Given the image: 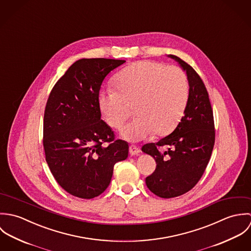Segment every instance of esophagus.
<instances>
[{
    "instance_id": "esophagus-1",
    "label": "esophagus",
    "mask_w": 251,
    "mask_h": 251,
    "mask_svg": "<svg viewBox=\"0 0 251 251\" xmlns=\"http://www.w3.org/2000/svg\"><path fill=\"white\" fill-rule=\"evenodd\" d=\"M140 151H141L140 149H139L138 147L134 146V145H131V146L129 147V152H130L131 155H137V154L140 153Z\"/></svg>"
}]
</instances>
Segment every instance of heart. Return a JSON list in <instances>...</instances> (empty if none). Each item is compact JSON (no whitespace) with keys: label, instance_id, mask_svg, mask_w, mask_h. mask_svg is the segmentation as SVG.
<instances>
[{"label":"heart","instance_id":"heart-1","mask_svg":"<svg viewBox=\"0 0 251 251\" xmlns=\"http://www.w3.org/2000/svg\"><path fill=\"white\" fill-rule=\"evenodd\" d=\"M117 90H106L99 96V108L108 126L121 129L134 106L136 118L122 132L131 142L169 133L179 123L188 98V83L178 67L141 61L114 77Z\"/></svg>","mask_w":251,"mask_h":251}]
</instances>
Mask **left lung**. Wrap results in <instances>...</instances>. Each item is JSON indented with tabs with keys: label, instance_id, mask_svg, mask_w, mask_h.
<instances>
[{
	"label": "left lung",
	"instance_id": "obj_1",
	"mask_svg": "<svg viewBox=\"0 0 251 251\" xmlns=\"http://www.w3.org/2000/svg\"><path fill=\"white\" fill-rule=\"evenodd\" d=\"M186 73L188 99L183 117L175 130L156 143L144 145L142 151L156 161L154 172L146 178L148 188L161 198H173L189 191L201 179L215 145V124L207 89L189 65L168 55ZM166 145L163 153L160 148Z\"/></svg>",
	"mask_w": 251,
	"mask_h": 251
}]
</instances>
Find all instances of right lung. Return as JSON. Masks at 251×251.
Returning a JSON list of instances; mask_svg holds the SVG:
<instances>
[{
    "label": "right lung",
    "instance_id": "right-lung-1",
    "mask_svg": "<svg viewBox=\"0 0 251 251\" xmlns=\"http://www.w3.org/2000/svg\"><path fill=\"white\" fill-rule=\"evenodd\" d=\"M124 63L78 60L49 95L43 119L45 159L57 182L78 198L100 195L111 181L114 165L128 155V144L115 140L99 108L102 81Z\"/></svg>",
    "mask_w": 251,
    "mask_h": 251
}]
</instances>
